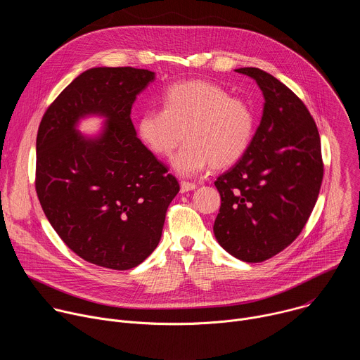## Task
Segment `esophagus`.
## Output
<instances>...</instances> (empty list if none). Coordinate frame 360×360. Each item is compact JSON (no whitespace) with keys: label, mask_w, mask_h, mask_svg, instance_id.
<instances>
[{"label":"esophagus","mask_w":360,"mask_h":360,"mask_svg":"<svg viewBox=\"0 0 360 360\" xmlns=\"http://www.w3.org/2000/svg\"><path fill=\"white\" fill-rule=\"evenodd\" d=\"M196 185L193 182H189V181H181V192H188V191H192L195 189Z\"/></svg>","instance_id":"1"}]
</instances>
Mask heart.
Returning <instances> with one entry per match:
<instances>
[{
  "instance_id": "heart-1",
  "label": "heart",
  "mask_w": 360,
  "mask_h": 360,
  "mask_svg": "<svg viewBox=\"0 0 360 360\" xmlns=\"http://www.w3.org/2000/svg\"><path fill=\"white\" fill-rule=\"evenodd\" d=\"M164 110H146L138 120V134L157 155L172 157L174 169L192 176L208 168L236 164L249 149L255 134V114L246 101L212 82L185 81L167 88Z\"/></svg>"
}]
</instances>
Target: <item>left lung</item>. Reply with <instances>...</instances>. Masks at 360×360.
I'll use <instances>...</instances> for the list:
<instances>
[{"label":"left lung","mask_w":360,"mask_h":360,"mask_svg":"<svg viewBox=\"0 0 360 360\" xmlns=\"http://www.w3.org/2000/svg\"><path fill=\"white\" fill-rule=\"evenodd\" d=\"M256 81L264 115L245 155L218 176L219 245L243 262H264L302 232L323 179L318 127L302 99L259 68L235 70Z\"/></svg>","instance_id":"obj_1"}]
</instances>
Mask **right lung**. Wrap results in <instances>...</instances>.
Masks as SVG:
<instances>
[{"mask_svg":"<svg viewBox=\"0 0 360 360\" xmlns=\"http://www.w3.org/2000/svg\"><path fill=\"white\" fill-rule=\"evenodd\" d=\"M155 79L148 70L99 67L78 75L48 107L37 134L35 191L45 217L84 261L115 271L142 264L160 243L176 178L136 136L131 108ZM105 116L95 140L75 129Z\"/></svg>","mask_w":360,"mask_h":360,"instance_id":"right-lung-1","label":"right lung"}]
</instances>
